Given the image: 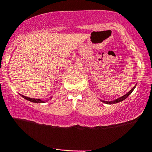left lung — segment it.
Masks as SVG:
<instances>
[{
  "label": "left lung",
  "instance_id": "obj_1",
  "mask_svg": "<svg viewBox=\"0 0 152 152\" xmlns=\"http://www.w3.org/2000/svg\"><path fill=\"white\" fill-rule=\"evenodd\" d=\"M136 84L134 86H133V89H131V90H130L129 91H128V92L126 93V94H124V95H123V96H121V97L118 98V99H114V100H113V101H105V100H102V99H99V100H100V101L104 103V104H115V103L121 102H122V101L124 100V99H126V98H127L128 96H129V95L131 94V93L133 92V90H134L135 88H136Z\"/></svg>",
  "mask_w": 152,
  "mask_h": 152
}]
</instances>
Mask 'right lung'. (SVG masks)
I'll list each match as a JSON object with an SVG mask.
<instances>
[{"label": "right lung", "mask_w": 152, "mask_h": 152, "mask_svg": "<svg viewBox=\"0 0 152 152\" xmlns=\"http://www.w3.org/2000/svg\"><path fill=\"white\" fill-rule=\"evenodd\" d=\"M21 95V96H22L23 98H24L25 99H26V100L28 101H30L31 102H34V103H43V102H46L48 100V99H45V100H42V99H34V98H30V97H27V96H24V95L19 94ZM53 98V96H51V97H50V99H52Z\"/></svg>", "instance_id": "right-lung-1"}]
</instances>
